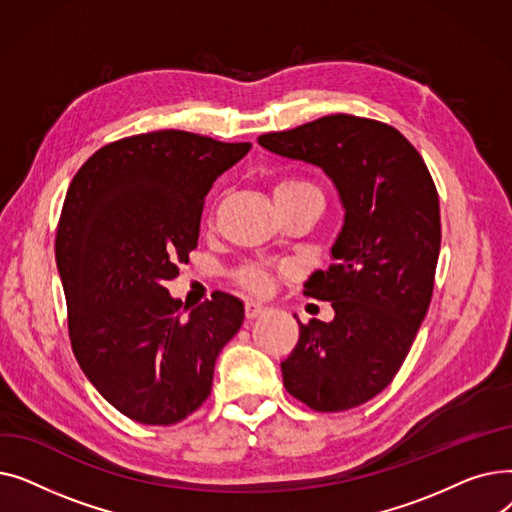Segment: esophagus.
Wrapping results in <instances>:
<instances>
[{
	"instance_id": "esophagus-1",
	"label": "esophagus",
	"mask_w": 512,
	"mask_h": 512,
	"mask_svg": "<svg viewBox=\"0 0 512 512\" xmlns=\"http://www.w3.org/2000/svg\"><path fill=\"white\" fill-rule=\"evenodd\" d=\"M263 311H265V307L259 305V303H255V301H247V303H245V315H247V319L259 317V315H263Z\"/></svg>"
}]
</instances>
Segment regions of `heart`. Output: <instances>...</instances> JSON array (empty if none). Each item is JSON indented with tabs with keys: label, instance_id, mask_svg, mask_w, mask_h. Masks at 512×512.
I'll return each instance as SVG.
<instances>
[{
	"label": "heart",
	"instance_id": "1",
	"mask_svg": "<svg viewBox=\"0 0 512 512\" xmlns=\"http://www.w3.org/2000/svg\"><path fill=\"white\" fill-rule=\"evenodd\" d=\"M294 195L319 197L315 186L299 178H284L274 184V199H284ZM232 280L236 286H240L242 290H247L251 294H267L274 284V270L259 263H247V265H240L238 270H234Z\"/></svg>",
	"mask_w": 512,
	"mask_h": 512
}]
</instances>
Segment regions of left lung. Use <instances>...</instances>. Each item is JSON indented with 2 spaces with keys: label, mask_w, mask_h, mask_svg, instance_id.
Listing matches in <instances>:
<instances>
[{
  "label": "left lung",
  "mask_w": 512,
  "mask_h": 512,
  "mask_svg": "<svg viewBox=\"0 0 512 512\" xmlns=\"http://www.w3.org/2000/svg\"><path fill=\"white\" fill-rule=\"evenodd\" d=\"M267 151L324 170L344 207L334 263L305 297L330 301V324L299 321L282 361L288 394L319 413L378 396L407 359L429 309L440 255V201L419 151L378 120L334 114L257 139Z\"/></svg>",
  "instance_id": "1"
}]
</instances>
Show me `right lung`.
<instances>
[{
  "label": "right lung",
  "instance_id": "add662e5",
  "mask_svg": "<svg viewBox=\"0 0 512 512\" xmlns=\"http://www.w3.org/2000/svg\"><path fill=\"white\" fill-rule=\"evenodd\" d=\"M251 143L184 130L95 151L70 182L56 234L74 357L97 392L145 425H174L211 394L213 367L245 309L213 292L182 317L166 282L197 247L211 184Z\"/></svg>",
  "mask_w": 512,
  "mask_h": 512
}]
</instances>
